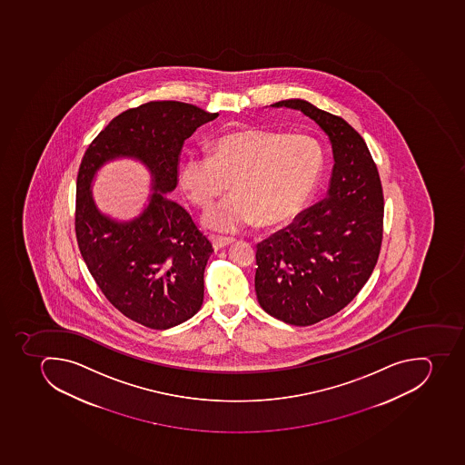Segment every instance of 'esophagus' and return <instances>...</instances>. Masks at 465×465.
<instances>
[{"label": "esophagus", "mask_w": 465, "mask_h": 465, "mask_svg": "<svg viewBox=\"0 0 465 465\" xmlns=\"http://www.w3.org/2000/svg\"><path fill=\"white\" fill-rule=\"evenodd\" d=\"M234 242L232 237H212V242H213V249L219 250L223 247H227L228 244Z\"/></svg>", "instance_id": "obj_1"}]
</instances>
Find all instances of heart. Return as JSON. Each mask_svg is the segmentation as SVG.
<instances>
[{
  "mask_svg": "<svg viewBox=\"0 0 465 465\" xmlns=\"http://www.w3.org/2000/svg\"><path fill=\"white\" fill-rule=\"evenodd\" d=\"M322 168L324 149L312 135L242 129L221 135L212 154H190L180 181L202 209L225 194L231 183L234 194L207 212L204 223L234 232L256 219L275 225L293 218L315 192Z\"/></svg>",
  "mask_w": 465,
  "mask_h": 465,
  "instance_id": "b5f03b06",
  "label": "heart"
}]
</instances>
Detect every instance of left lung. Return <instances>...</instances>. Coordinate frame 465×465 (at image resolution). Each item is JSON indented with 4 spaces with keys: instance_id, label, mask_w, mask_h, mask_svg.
<instances>
[{
    "instance_id": "8db88e82",
    "label": "left lung",
    "mask_w": 465,
    "mask_h": 465,
    "mask_svg": "<svg viewBox=\"0 0 465 465\" xmlns=\"http://www.w3.org/2000/svg\"><path fill=\"white\" fill-rule=\"evenodd\" d=\"M271 105L311 117L334 156L324 199L256 246L259 304L277 320L306 327L346 308L370 280L381 249L384 197L377 164L348 122L299 98Z\"/></svg>"
}]
</instances>
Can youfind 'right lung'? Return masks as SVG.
Instances as JSON below:
<instances>
[{
    "label": "right lung",
    "mask_w": 465,
    "mask_h": 465,
    "mask_svg": "<svg viewBox=\"0 0 465 465\" xmlns=\"http://www.w3.org/2000/svg\"><path fill=\"white\" fill-rule=\"evenodd\" d=\"M215 117L188 103H144L114 117L79 166L74 232L84 261L105 299L153 330L181 324L203 303L204 268L213 247L164 193L178 183L183 141ZM119 155L135 156L153 175L150 206L131 223L102 216L89 192L94 172Z\"/></svg>",
    "instance_id": "obj_1"
}]
</instances>
